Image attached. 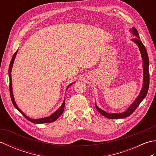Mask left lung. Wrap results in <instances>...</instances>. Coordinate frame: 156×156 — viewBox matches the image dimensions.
Masks as SVG:
<instances>
[{"label":"left lung","mask_w":156,"mask_h":156,"mask_svg":"<svg viewBox=\"0 0 156 156\" xmlns=\"http://www.w3.org/2000/svg\"><path fill=\"white\" fill-rule=\"evenodd\" d=\"M130 31L131 32L132 34H133L135 37V38L132 39L131 40L134 43H135L139 47L140 49L142 60H143V69H144V83L143 87L141 90V92L140 94H139L137 98L133 101V103L131 105L127 110L125 112H122L121 113H108V112L104 111L99 108L98 106L95 104L96 108H97V111L100 112V113L103 115L104 117H106L108 119H123L127 117H129V115H131L133 112L135 111L141 102L144 100L145 96L147 95L148 88H149V84H150V74H149V58L147 55V53L145 49V46L142 44V42L140 40V36H139V34L137 31V29L135 27H132L131 29H130Z\"/></svg>","instance_id":"1"}]
</instances>
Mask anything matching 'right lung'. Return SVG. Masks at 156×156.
<instances>
[{"label":"right lung","instance_id":"right-lung-1","mask_svg":"<svg viewBox=\"0 0 156 156\" xmlns=\"http://www.w3.org/2000/svg\"><path fill=\"white\" fill-rule=\"evenodd\" d=\"M17 51L18 50L16 51L14 55H13L12 58L11 59V63H10V65H9V90H10V95H11V101L13 105H14V107L17 109V110L21 112V113L24 116V117L29 120V121L32 122L33 123H35V124H41V123H48V122H52L55 121V120H57V119L60 117L61 115L63 113V112H64V107H65V101H64V102H63L62 106L60 107H59L57 111H56L55 112H54L51 115L49 116L48 117H45V118H40V119H31L28 117L27 115H25L24 114V112H23L21 110H20V108L17 107V105H16L15 102V99H14V97H13V94H12V80H11V70H12V65H13V63H14L15 61V59L16 57V55L17 54ZM72 84H74V82L73 83L69 84L68 88L69 87V86H71Z\"/></svg>","mask_w":156,"mask_h":156}]
</instances>
